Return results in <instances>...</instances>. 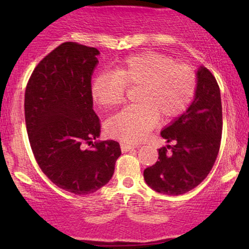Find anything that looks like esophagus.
<instances>
[{"label": "esophagus", "instance_id": "1", "mask_svg": "<svg viewBox=\"0 0 249 249\" xmlns=\"http://www.w3.org/2000/svg\"><path fill=\"white\" fill-rule=\"evenodd\" d=\"M120 147H121V151L125 153V152H129V151H132V149L137 148V146L135 145H130V144H127V142H121L120 144Z\"/></svg>", "mask_w": 249, "mask_h": 249}]
</instances>
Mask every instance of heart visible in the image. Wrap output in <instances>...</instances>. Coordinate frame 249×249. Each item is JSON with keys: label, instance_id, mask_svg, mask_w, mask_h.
<instances>
[{"label": "heart", "instance_id": "heart-1", "mask_svg": "<svg viewBox=\"0 0 249 249\" xmlns=\"http://www.w3.org/2000/svg\"><path fill=\"white\" fill-rule=\"evenodd\" d=\"M125 86H138L135 101L108 119L107 131L112 138L135 144L145 139L159 117L177 118L188 107L196 90V74L189 66L155 52L128 56L113 73H101L90 86L94 103L103 108L124 100Z\"/></svg>", "mask_w": 249, "mask_h": 249}]
</instances>
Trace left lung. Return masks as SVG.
I'll list each match as a JSON object with an SVG mask.
<instances>
[{
	"label": "left lung",
	"mask_w": 249,
	"mask_h": 249,
	"mask_svg": "<svg viewBox=\"0 0 249 249\" xmlns=\"http://www.w3.org/2000/svg\"><path fill=\"white\" fill-rule=\"evenodd\" d=\"M166 145L159 161L144 170L145 182L156 193L178 196L206 178L219 154L222 104L215 78L205 67L196 71V90L188 108L161 130Z\"/></svg>",
	"instance_id": "obj_1"
}]
</instances>
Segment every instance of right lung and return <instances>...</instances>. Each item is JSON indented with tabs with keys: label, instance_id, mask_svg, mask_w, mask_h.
<instances>
[{
	"label": "right lung",
	"instance_id": "add662e5",
	"mask_svg": "<svg viewBox=\"0 0 249 249\" xmlns=\"http://www.w3.org/2000/svg\"><path fill=\"white\" fill-rule=\"evenodd\" d=\"M98 55L95 47L61 44L35 68L25 94L27 132L39 168L76 195L107 185L121 155L118 142H94L101 135L90 94ZM87 143L89 149L84 148Z\"/></svg>",
	"mask_w": 249,
	"mask_h": 249
}]
</instances>
